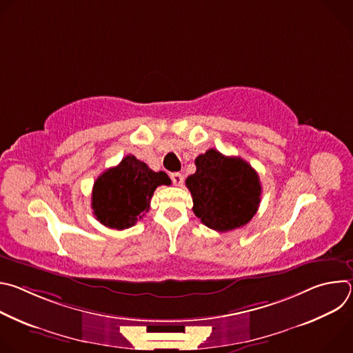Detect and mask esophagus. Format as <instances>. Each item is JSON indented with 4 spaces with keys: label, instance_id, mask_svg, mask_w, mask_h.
<instances>
[{
    "label": "esophagus",
    "instance_id": "esophagus-1",
    "mask_svg": "<svg viewBox=\"0 0 353 353\" xmlns=\"http://www.w3.org/2000/svg\"><path fill=\"white\" fill-rule=\"evenodd\" d=\"M170 179L173 181L174 185H181L183 181H184V176L181 173H172L170 174Z\"/></svg>",
    "mask_w": 353,
    "mask_h": 353
}]
</instances>
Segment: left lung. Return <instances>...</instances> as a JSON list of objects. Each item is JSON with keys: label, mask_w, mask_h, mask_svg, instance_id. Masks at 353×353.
Wrapping results in <instances>:
<instances>
[{"label": "left lung", "mask_w": 353, "mask_h": 353, "mask_svg": "<svg viewBox=\"0 0 353 353\" xmlns=\"http://www.w3.org/2000/svg\"><path fill=\"white\" fill-rule=\"evenodd\" d=\"M195 166V173L185 180L195 216L216 232L248 223L261 201L257 172L241 158L225 157L216 149L199 155Z\"/></svg>", "instance_id": "obj_1"}]
</instances>
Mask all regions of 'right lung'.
Returning <instances> with one entry per match:
<instances>
[{"label":"right lung","instance_id":"obj_1","mask_svg":"<svg viewBox=\"0 0 353 353\" xmlns=\"http://www.w3.org/2000/svg\"><path fill=\"white\" fill-rule=\"evenodd\" d=\"M172 184L165 172L150 170L134 155L100 174L92 191L96 219L110 229L124 230L149 211L150 198L159 185Z\"/></svg>","mask_w":353,"mask_h":353}]
</instances>
